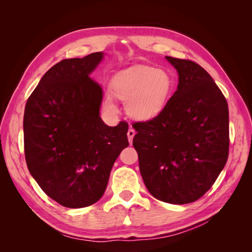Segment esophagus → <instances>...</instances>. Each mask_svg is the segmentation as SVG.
Returning a JSON list of instances; mask_svg holds the SVG:
<instances>
[{"instance_id": "obj_1", "label": "esophagus", "mask_w": 252, "mask_h": 252, "mask_svg": "<svg viewBox=\"0 0 252 252\" xmlns=\"http://www.w3.org/2000/svg\"><path fill=\"white\" fill-rule=\"evenodd\" d=\"M134 134H135V131H134V129H132V128H129L128 129V131H127V136H128V140H129V143H132V140H133V136H134Z\"/></svg>"}]
</instances>
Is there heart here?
I'll return each instance as SVG.
<instances>
[{
    "label": "heart",
    "instance_id": "b5f03b06",
    "mask_svg": "<svg viewBox=\"0 0 252 252\" xmlns=\"http://www.w3.org/2000/svg\"><path fill=\"white\" fill-rule=\"evenodd\" d=\"M172 87V80L166 71L144 66L120 71L111 81L113 94L125 101L129 116L139 120L157 117L168 101ZM104 104L110 111H117L111 94L105 95Z\"/></svg>",
    "mask_w": 252,
    "mask_h": 252
}]
</instances>
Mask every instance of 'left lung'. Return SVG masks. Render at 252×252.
Wrapping results in <instances>:
<instances>
[{
  "label": "left lung",
  "mask_w": 252,
  "mask_h": 252,
  "mask_svg": "<svg viewBox=\"0 0 252 252\" xmlns=\"http://www.w3.org/2000/svg\"><path fill=\"white\" fill-rule=\"evenodd\" d=\"M166 59L179 73L178 89L154 119L135 122L133 147L148 191L170 204L199 200L223 170L229 151L227 101L203 67Z\"/></svg>",
  "instance_id": "1"
}]
</instances>
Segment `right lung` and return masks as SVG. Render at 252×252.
<instances>
[{"mask_svg":"<svg viewBox=\"0 0 252 252\" xmlns=\"http://www.w3.org/2000/svg\"><path fill=\"white\" fill-rule=\"evenodd\" d=\"M103 59L94 52L52 66L28 97L23 127L29 172L64 207H87L101 199L112 166L129 143L128 124L100 118L101 86L89 78Z\"/></svg>","mask_w":252,"mask_h":252,"instance_id":"obj_1","label":"right lung"}]
</instances>
